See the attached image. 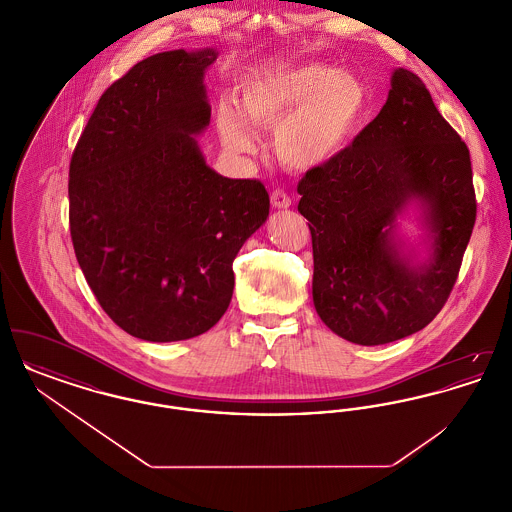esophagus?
Segmentation results:
<instances>
[{
  "instance_id": "esophagus-1",
  "label": "esophagus",
  "mask_w": 512,
  "mask_h": 512,
  "mask_svg": "<svg viewBox=\"0 0 512 512\" xmlns=\"http://www.w3.org/2000/svg\"><path fill=\"white\" fill-rule=\"evenodd\" d=\"M270 203L274 209H288L292 205V199L284 190H274L270 195Z\"/></svg>"
}]
</instances>
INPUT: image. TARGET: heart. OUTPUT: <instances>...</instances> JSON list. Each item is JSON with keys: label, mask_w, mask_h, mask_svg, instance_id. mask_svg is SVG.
<instances>
[{"label": "heart", "mask_w": 512, "mask_h": 512, "mask_svg": "<svg viewBox=\"0 0 512 512\" xmlns=\"http://www.w3.org/2000/svg\"><path fill=\"white\" fill-rule=\"evenodd\" d=\"M366 111L368 88L357 74L309 63L249 74L238 88V105L219 101L215 122L222 144L238 153L257 147L250 123L263 130L276 127L272 147L278 161L295 171H313L353 142Z\"/></svg>", "instance_id": "obj_1"}]
</instances>
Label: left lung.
Wrapping results in <instances>:
<instances>
[{
    "label": "left lung",
    "instance_id": "obj_1",
    "mask_svg": "<svg viewBox=\"0 0 512 512\" xmlns=\"http://www.w3.org/2000/svg\"><path fill=\"white\" fill-rule=\"evenodd\" d=\"M297 211L313 240V301L340 338L382 345L428 326L453 290L476 220L468 147L416 74L395 69L388 101L340 155L307 172ZM425 209L431 257L394 238L411 201Z\"/></svg>",
    "mask_w": 512,
    "mask_h": 512
}]
</instances>
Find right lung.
<instances>
[{
    "label": "right lung",
    "instance_id": "add662e5",
    "mask_svg": "<svg viewBox=\"0 0 512 512\" xmlns=\"http://www.w3.org/2000/svg\"><path fill=\"white\" fill-rule=\"evenodd\" d=\"M215 49H174L113 82L74 147L69 222L101 309L134 338L190 340L234 292L232 263L268 217L259 180L213 171L195 142L211 121Z\"/></svg>",
    "mask_w": 512,
    "mask_h": 512
}]
</instances>
